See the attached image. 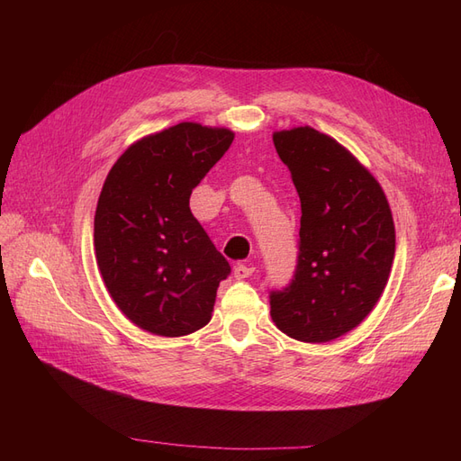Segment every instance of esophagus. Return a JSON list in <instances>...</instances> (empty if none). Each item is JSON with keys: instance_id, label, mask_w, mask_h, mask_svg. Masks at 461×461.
<instances>
[{"instance_id": "obj_1", "label": "esophagus", "mask_w": 461, "mask_h": 461, "mask_svg": "<svg viewBox=\"0 0 461 461\" xmlns=\"http://www.w3.org/2000/svg\"><path fill=\"white\" fill-rule=\"evenodd\" d=\"M252 273H254V267H252V265H244V263L234 265V276L239 278V281H244V278L252 276Z\"/></svg>"}]
</instances>
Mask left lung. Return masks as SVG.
I'll use <instances>...</instances> for the list:
<instances>
[{"label": "left lung", "instance_id": "8db88e82", "mask_svg": "<svg viewBox=\"0 0 461 461\" xmlns=\"http://www.w3.org/2000/svg\"><path fill=\"white\" fill-rule=\"evenodd\" d=\"M302 203L298 263L273 290V323L290 339L321 344L356 329L379 302L396 232L381 185L334 138L312 127L273 134Z\"/></svg>", "mask_w": 461, "mask_h": 461}]
</instances>
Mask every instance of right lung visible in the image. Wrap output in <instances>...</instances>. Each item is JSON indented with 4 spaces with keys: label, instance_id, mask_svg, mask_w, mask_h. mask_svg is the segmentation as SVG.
Listing matches in <instances>:
<instances>
[{
    "label": "right lung",
    "instance_id": "add662e5",
    "mask_svg": "<svg viewBox=\"0 0 461 461\" xmlns=\"http://www.w3.org/2000/svg\"><path fill=\"white\" fill-rule=\"evenodd\" d=\"M234 140L229 129L178 122L134 142L111 167L94 217L97 267L117 308L159 337L212 319L230 273L190 212V194Z\"/></svg>",
    "mask_w": 461,
    "mask_h": 461
}]
</instances>
